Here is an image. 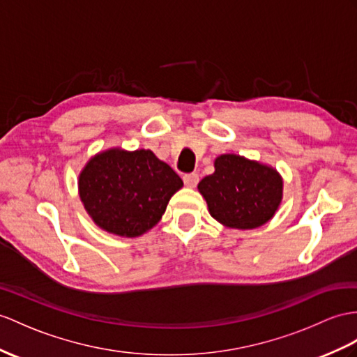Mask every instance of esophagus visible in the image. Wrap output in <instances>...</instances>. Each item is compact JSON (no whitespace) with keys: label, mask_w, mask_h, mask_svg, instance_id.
Returning <instances> with one entry per match:
<instances>
[{"label":"esophagus","mask_w":357,"mask_h":357,"mask_svg":"<svg viewBox=\"0 0 357 357\" xmlns=\"http://www.w3.org/2000/svg\"><path fill=\"white\" fill-rule=\"evenodd\" d=\"M183 181H185V185L188 186V188H195L197 185H198V181H199V177H198V174H186V176L183 177Z\"/></svg>","instance_id":"esophagus-1"}]
</instances>
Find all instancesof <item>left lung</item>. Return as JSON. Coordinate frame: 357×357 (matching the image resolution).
Segmentation results:
<instances>
[{
    "instance_id": "left-lung-1",
    "label": "left lung",
    "mask_w": 357,
    "mask_h": 357,
    "mask_svg": "<svg viewBox=\"0 0 357 357\" xmlns=\"http://www.w3.org/2000/svg\"><path fill=\"white\" fill-rule=\"evenodd\" d=\"M213 218L229 229H257L273 218L283 197L280 174L236 154L215 159V172L198 183Z\"/></svg>"
}]
</instances>
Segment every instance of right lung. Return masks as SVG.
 <instances>
[{"label": "right lung", "instance_id": "add662e5", "mask_svg": "<svg viewBox=\"0 0 357 357\" xmlns=\"http://www.w3.org/2000/svg\"><path fill=\"white\" fill-rule=\"evenodd\" d=\"M181 186L176 171L150 150L101 151L78 176V194L93 222L124 238L153 229Z\"/></svg>", "mask_w": 357, "mask_h": 357}]
</instances>
